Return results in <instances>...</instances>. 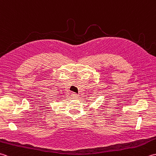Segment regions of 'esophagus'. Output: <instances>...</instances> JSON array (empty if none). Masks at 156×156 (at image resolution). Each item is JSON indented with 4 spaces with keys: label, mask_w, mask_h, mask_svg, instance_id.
Instances as JSON below:
<instances>
[{
    "label": "esophagus",
    "mask_w": 156,
    "mask_h": 156,
    "mask_svg": "<svg viewBox=\"0 0 156 156\" xmlns=\"http://www.w3.org/2000/svg\"><path fill=\"white\" fill-rule=\"evenodd\" d=\"M71 96L73 98H78V94L75 93V92H72L71 93Z\"/></svg>",
    "instance_id": "34e87169"
}]
</instances>
